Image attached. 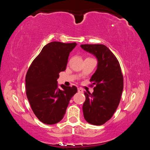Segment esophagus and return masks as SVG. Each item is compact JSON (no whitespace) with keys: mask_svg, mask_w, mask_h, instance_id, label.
<instances>
[{"mask_svg":"<svg viewBox=\"0 0 150 150\" xmlns=\"http://www.w3.org/2000/svg\"><path fill=\"white\" fill-rule=\"evenodd\" d=\"M78 92L82 93H83V89L82 88H78Z\"/></svg>","mask_w":150,"mask_h":150,"instance_id":"1","label":"esophagus"}]
</instances>
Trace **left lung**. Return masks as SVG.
<instances>
[{
    "instance_id": "obj_1",
    "label": "left lung",
    "mask_w": 150,
    "mask_h": 150,
    "mask_svg": "<svg viewBox=\"0 0 150 150\" xmlns=\"http://www.w3.org/2000/svg\"><path fill=\"white\" fill-rule=\"evenodd\" d=\"M81 47L98 61L97 69L90 79L95 85L93 93L85 92L83 115L87 122L103 125L112 118L120 103L124 87L120 63L105 45L83 44Z\"/></svg>"
}]
</instances>
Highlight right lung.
Returning a JSON list of instances; mask_svg holds the SVG:
<instances>
[{
  "label": "right lung",
  "instance_id": "1",
  "mask_svg": "<svg viewBox=\"0 0 150 150\" xmlns=\"http://www.w3.org/2000/svg\"><path fill=\"white\" fill-rule=\"evenodd\" d=\"M75 42H50L42 48L30 65L26 76V96L36 117L46 124L59 122L64 116L75 86L58 88L59 73L66 69L70 52Z\"/></svg>",
  "mask_w": 150,
  "mask_h": 150
}]
</instances>
